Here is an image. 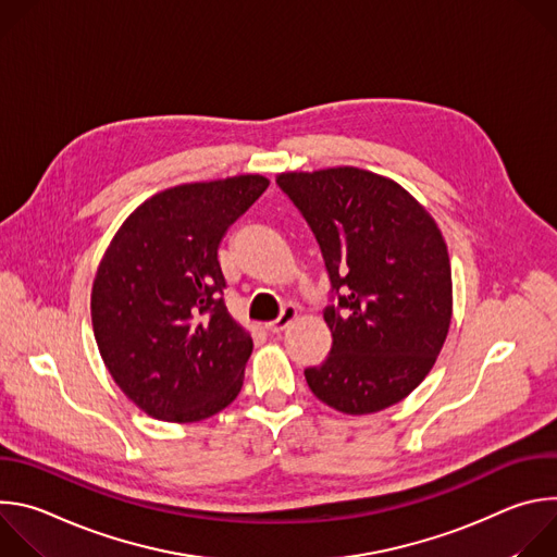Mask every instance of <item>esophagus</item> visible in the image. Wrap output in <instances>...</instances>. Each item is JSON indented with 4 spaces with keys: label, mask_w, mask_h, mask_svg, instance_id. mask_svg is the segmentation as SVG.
Returning <instances> with one entry per match:
<instances>
[{
    "label": "esophagus",
    "mask_w": 557,
    "mask_h": 557,
    "mask_svg": "<svg viewBox=\"0 0 557 557\" xmlns=\"http://www.w3.org/2000/svg\"><path fill=\"white\" fill-rule=\"evenodd\" d=\"M295 320H297V308H295V306H284L277 320L271 322V324H267V331L273 333V335H280V333L286 331Z\"/></svg>",
    "instance_id": "esophagus-1"
}]
</instances>
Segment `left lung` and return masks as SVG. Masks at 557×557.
Masks as SVG:
<instances>
[{
    "mask_svg": "<svg viewBox=\"0 0 557 557\" xmlns=\"http://www.w3.org/2000/svg\"><path fill=\"white\" fill-rule=\"evenodd\" d=\"M322 249L335 304L331 355L304 376L344 414L399 404L432 370L451 322V269L434 218L401 185L359 168L286 172Z\"/></svg>",
    "mask_w": 557,
    "mask_h": 557,
    "instance_id": "1",
    "label": "left lung"
}]
</instances>
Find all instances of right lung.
I'll list each match as a JSON object with an SVG mask.
<instances>
[{
	"label": "right lung",
	"mask_w": 557,
	"mask_h": 557,
	"mask_svg": "<svg viewBox=\"0 0 557 557\" xmlns=\"http://www.w3.org/2000/svg\"><path fill=\"white\" fill-rule=\"evenodd\" d=\"M267 187L258 174L178 185L145 200L112 237L92 286L95 339L149 417L196 423L240 392L253 339L224 306L218 247Z\"/></svg>",
	"instance_id": "1"
}]
</instances>
